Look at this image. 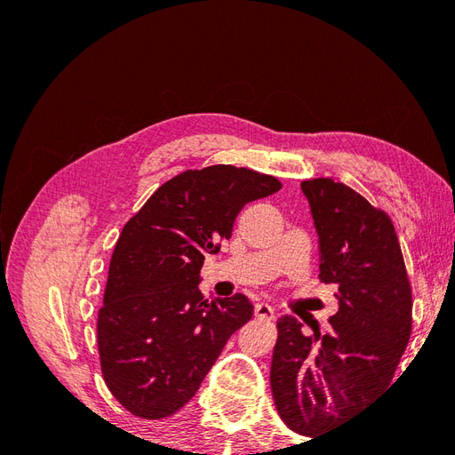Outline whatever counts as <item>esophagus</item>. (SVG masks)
<instances>
[{
  "instance_id": "1",
  "label": "esophagus",
  "mask_w": 455,
  "mask_h": 455,
  "mask_svg": "<svg viewBox=\"0 0 455 455\" xmlns=\"http://www.w3.org/2000/svg\"><path fill=\"white\" fill-rule=\"evenodd\" d=\"M254 315L258 316V319H264V321H273L275 319V311L267 304H256L254 306Z\"/></svg>"
}]
</instances>
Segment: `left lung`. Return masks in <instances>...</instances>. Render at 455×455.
I'll return each instance as SVG.
<instances>
[{"label":"left lung","mask_w":455,"mask_h":455,"mask_svg":"<svg viewBox=\"0 0 455 455\" xmlns=\"http://www.w3.org/2000/svg\"><path fill=\"white\" fill-rule=\"evenodd\" d=\"M301 191L319 233V277L336 286L339 309L326 334L281 316L269 383L284 425L313 440L391 385L411 334V286L387 214L332 178L304 180Z\"/></svg>","instance_id":"1"}]
</instances>
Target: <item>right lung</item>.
Instances as JSON below:
<instances>
[{
    "label": "right lung",
    "mask_w": 455,
    "mask_h": 455,
    "mask_svg": "<svg viewBox=\"0 0 455 455\" xmlns=\"http://www.w3.org/2000/svg\"><path fill=\"white\" fill-rule=\"evenodd\" d=\"M283 184L233 164L184 171L164 182L123 228L109 259L96 338L116 401L142 419L180 410L252 319L249 298L209 304L199 292L204 254L231 237L243 206Z\"/></svg>",
    "instance_id": "obj_1"
}]
</instances>
